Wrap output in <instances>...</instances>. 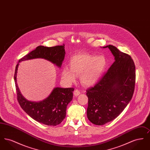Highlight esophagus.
<instances>
[{"label": "esophagus", "instance_id": "obj_1", "mask_svg": "<svg viewBox=\"0 0 150 150\" xmlns=\"http://www.w3.org/2000/svg\"><path fill=\"white\" fill-rule=\"evenodd\" d=\"M80 91L79 90V89H75L74 91V94L75 96H78L80 94Z\"/></svg>", "mask_w": 150, "mask_h": 150}]
</instances>
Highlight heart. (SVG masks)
<instances>
[{
	"label": "heart",
	"mask_w": 150,
	"mask_h": 150,
	"mask_svg": "<svg viewBox=\"0 0 150 150\" xmlns=\"http://www.w3.org/2000/svg\"><path fill=\"white\" fill-rule=\"evenodd\" d=\"M70 68L64 67L62 76L69 83L76 81L80 75L81 82L86 86H93L97 83L107 67V60L103 56L80 53L70 58Z\"/></svg>",
	"instance_id": "obj_1"
}]
</instances>
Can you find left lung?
<instances>
[{
  "label": "left lung",
  "mask_w": 150,
  "mask_h": 150,
  "mask_svg": "<svg viewBox=\"0 0 150 150\" xmlns=\"http://www.w3.org/2000/svg\"><path fill=\"white\" fill-rule=\"evenodd\" d=\"M107 47L115 57L114 62L93 87L86 91L87 117L97 125H104L120 114L132 99L135 88L136 67L133 59L114 45L103 48Z\"/></svg>",
  "instance_id": "8db88e82"
}]
</instances>
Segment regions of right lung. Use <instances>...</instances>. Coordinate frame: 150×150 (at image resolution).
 Returning a JSON list of instances; mask_svg holds the SVG:
<instances>
[{"mask_svg": "<svg viewBox=\"0 0 150 150\" xmlns=\"http://www.w3.org/2000/svg\"><path fill=\"white\" fill-rule=\"evenodd\" d=\"M64 55V44L52 47L40 45L21 58L19 62L30 59L42 58L61 67ZM18 66V64L16 66L14 79L17 100L22 108L31 117L39 122L50 126L59 124L66 117L67 106L72 100L74 88H55L50 95L42 101L39 102L29 101L22 96L17 86Z\"/></svg>", "mask_w": 150, "mask_h": 150, "instance_id": "obj_1", "label": "right lung"}]
</instances>
